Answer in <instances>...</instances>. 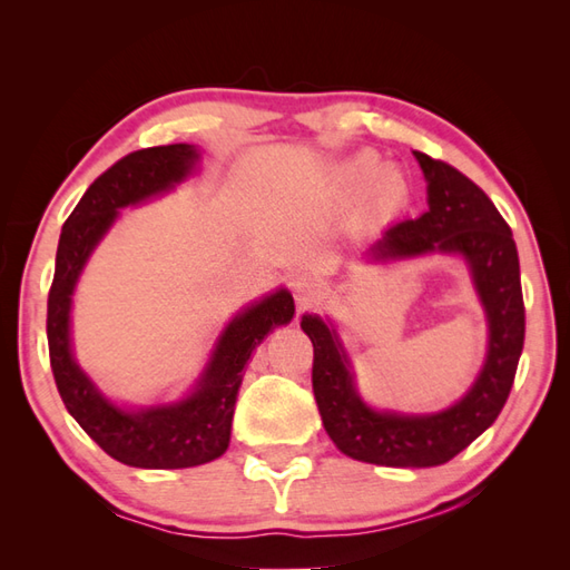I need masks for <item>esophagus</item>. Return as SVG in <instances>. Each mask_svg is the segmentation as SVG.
I'll return each instance as SVG.
<instances>
[{
  "instance_id": "esophagus-1",
  "label": "esophagus",
  "mask_w": 570,
  "mask_h": 570,
  "mask_svg": "<svg viewBox=\"0 0 570 570\" xmlns=\"http://www.w3.org/2000/svg\"><path fill=\"white\" fill-rule=\"evenodd\" d=\"M292 294H294V298H296L298 308L311 306L313 301H316V296L321 294L318 278L313 276V274H306V272L296 274V276L292 278Z\"/></svg>"
}]
</instances>
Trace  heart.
Returning <instances> with one entry per match:
<instances>
[{
  "instance_id": "obj_1",
  "label": "heart",
  "mask_w": 570,
  "mask_h": 570,
  "mask_svg": "<svg viewBox=\"0 0 570 570\" xmlns=\"http://www.w3.org/2000/svg\"><path fill=\"white\" fill-rule=\"evenodd\" d=\"M374 166H377L374 154L365 151L355 156V159L345 166V171L350 178H365L374 171ZM406 198H409V186L399 168L382 166L374 171L370 180V200L374 208L380 213H396L406 203Z\"/></svg>"
}]
</instances>
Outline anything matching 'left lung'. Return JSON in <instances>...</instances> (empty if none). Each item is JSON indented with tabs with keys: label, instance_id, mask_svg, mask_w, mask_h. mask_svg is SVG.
<instances>
[{
	"label": "left lung",
	"instance_id": "1",
	"mask_svg": "<svg viewBox=\"0 0 570 570\" xmlns=\"http://www.w3.org/2000/svg\"><path fill=\"white\" fill-rule=\"evenodd\" d=\"M426 178L429 210L386 227L370 262L455 254L485 311L488 355L470 390L443 411L399 414L372 409L357 392L355 370L335 325L316 313L301 318L313 343V394L337 451L386 468L443 465L488 431L510 396L524 347V298L512 229L494 203L458 168L414 151Z\"/></svg>",
	"mask_w": 570,
	"mask_h": 570
}]
</instances>
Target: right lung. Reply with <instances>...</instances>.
Instances as JSON below:
<instances>
[{"mask_svg": "<svg viewBox=\"0 0 570 570\" xmlns=\"http://www.w3.org/2000/svg\"><path fill=\"white\" fill-rule=\"evenodd\" d=\"M193 144H168L127 154L85 190L60 229L56 274L48 294V355L56 386L70 416L107 455L131 468L178 470L210 463L229 445L233 414L245 365L266 335L292 323L294 296L286 288L242 308L217 335L208 365L193 390L168 404L119 406L107 399L76 362L70 306L78 278L119 210L174 190L196 171Z\"/></svg>", "mask_w": 570, "mask_h": 570, "instance_id": "1", "label": "right lung"}]
</instances>
